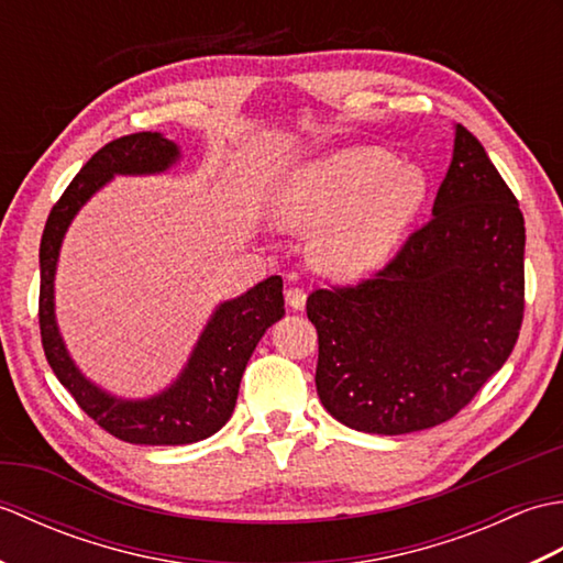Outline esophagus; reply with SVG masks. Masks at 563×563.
Masks as SVG:
<instances>
[{"label":"esophagus","instance_id":"obj_1","mask_svg":"<svg viewBox=\"0 0 563 563\" xmlns=\"http://www.w3.org/2000/svg\"><path fill=\"white\" fill-rule=\"evenodd\" d=\"M285 300H288V305L292 309L300 312V309H305V305H307V292L302 288H288L285 290Z\"/></svg>","mask_w":563,"mask_h":563}]
</instances>
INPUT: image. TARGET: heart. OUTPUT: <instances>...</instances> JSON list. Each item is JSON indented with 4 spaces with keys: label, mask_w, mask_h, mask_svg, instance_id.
I'll return each mask as SVG.
<instances>
[{
    "label": "heart",
    "mask_w": 563,
    "mask_h": 563,
    "mask_svg": "<svg viewBox=\"0 0 563 563\" xmlns=\"http://www.w3.org/2000/svg\"><path fill=\"white\" fill-rule=\"evenodd\" d=\"M426 196L421 166L355 147L295 166L273 186L268 212L278 227L312 230L307 249L319 271L355 278L391 256Z\"/></svg>",
    "instance_id": "heart-1"
}]
</instances>
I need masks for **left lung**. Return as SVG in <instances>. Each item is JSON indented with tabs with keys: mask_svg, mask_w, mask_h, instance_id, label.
<instances>
[{
	"mask_svg": "<svg viewBox=\"0 0 563 563\" xmlns=\"http://www.w3.org/2000/svg\"><path fill=\"white\" fill-rule=\"evenodd\" d=\"M525 220L482 142L454 125L433 218L373 278L314 290L317 394L353 430L445 423L498 373L525 309Z\"/></svg>",
	"mask_w": 563,
	"mask_h": 563,
	"instance_id": "left-lung-1",
	"label": "left lung"
}]
</instances>
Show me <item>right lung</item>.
<instances>
[{"label":"right lung","instance_id":"right-lung-1","mask_svg":"<svg viewBox=\"0 0 563 563\" xmlns=\"http://www.w3.org/2000/svg\"><path fill=\"white\" fill-rule=\"evenodd\" d=\"M181 162V150L162 133H133L101 147L71 178L47 214L41 239V339L47 363L81 411L133 445H190L230 421L239 382L261 336L285 314L283 278L271 275L210 314L181 373L145 399H125L81 373L55 317V273L65 234L91 196L115 176H154Z\"/></svg>","mask_w":563,"mask_h":563}]
</instances>
